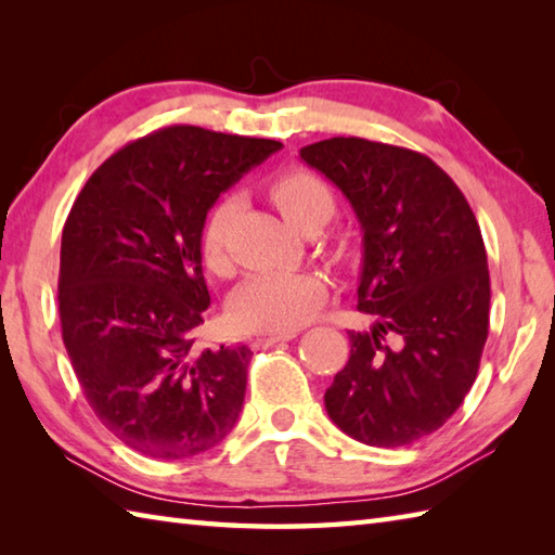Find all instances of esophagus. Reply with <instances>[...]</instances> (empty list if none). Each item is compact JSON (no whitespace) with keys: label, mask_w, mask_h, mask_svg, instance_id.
Masks as SVG:
<instances>
[{"label":"esophagus","mask_w":555,"mask_h":555,"mask_svg":"<svg viewBox=\"0 0 555 555\" xmlns=\"http://www.w3.org/2000/svg\"><path fill=\"white\" fill-rule=\"evenodd\" d=\"M296 336H298L296 332H288V334H262V336H257L253 340V346L255 348H271V346H276V344H284V340L296 338Z\"/></svg>","instance_id":"obj_1"}]
</instances>
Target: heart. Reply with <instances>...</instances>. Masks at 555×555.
Instances as JSON below:
<instances>
[{"mask_svg": "<svg viewBox=\"0 0 555 555\" xmlns=\"http://www.w3.org/2000/svg\"><path fill=\"white\" fill-rule=\"evenodd\" d=\"M281 215L293 229L312 219H328L334 211V193L328 185L308 169L281 171L269 185ZM233 217L231 199H219L207 211L199 231V255L209 271L227 274V233ZM326 298L324 281L312 271H267L253 274L235 288L229 310L231 320L245 332L288 334L308 324L320 312Z\"/></svg>", "mask_w": 555, "mask_h": 555, "instance_id": "b5f03b06", "label": "heart"}]
</instances>
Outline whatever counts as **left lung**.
Returning a JSON list of instances; mask_svg holds the SVG:
<instances>
[{
    "instance_id": "1",
    "label": "left lung",
    "mask_w": 555,
    "mask_h": 555,
    "mask_svg": "<svg viewBox=\"0 0 555 555\" xmlns=\"http://www.w3.org/2000/svg\"><path fill=\"white\" fill-rule=\"evenodd\" d=\"M340 188L362 227L350 358L326 388L340 431L367 446L422 439L463 403L489 336V267L479 223L439 164L408 147L328 138L300 150Z\"/></svg>"
}]
</instances>
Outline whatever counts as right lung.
<instances>
[{
  "label": "right lung",
  "mask_w": 555,
  "mask_h": 555,
  "mask_svg": "<svg viewBox=\"0 0 555 555\" xmlns=\"http://www.w3.org/2000/svg\"><path fill=\"white\" fill-rule=\"evenodd\" d=\"M279 140L167 126L102 164L68 211L59 264L64 346L92 412L147 457L209 451L238 420L247 346L199 350L209 207Z\"/></svg>",
  "instance_id": "add662e5"
}]
</instances>
